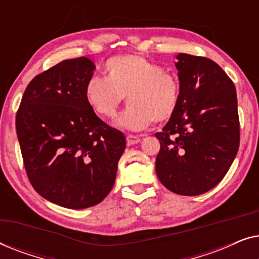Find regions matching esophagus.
I'll use <instances>...</instances> for the list:
<instances>
[{
  "label": "esophagus",
  "instance_id": "esophagus-1",
  "mask_svg": "<svg viewBox=\"0 0 259 259\" xmlns=\"http://www.w3.org/2000/svg\"><path fill=\"white\" fill-rule=\"evenodd\" d=\"M126 140H127V144H128V145H134V144L139 143L140 138L138 136H133V134H127Z\"/></svg>",
  "mask_w": 259,
  "mask_h": 259
}]
</instances>
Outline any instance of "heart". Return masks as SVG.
Wrapping results in <instances>:
<instances>
[{"instance_id":"heart-1","label":"heart","mask_w":259,"mask_h":259,"mask_svg":"<svg viewBox=\"0 0 259 259\" xmlns=\"http://www.w3.org/2000/svg\"><path fill=\"white\" fill-rule=\"evenodd\" d=\"M105 77L94 76L86 84V99L94 111L112 119L127 99L130 107L116 120L121 128L138 131L152 122L171 119L180 100V82L175 73L136 54L109 59Z\"/></svg>"}]
</instances>
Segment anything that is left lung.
I'll list each match as a JSON object with an SVG mask.
<instances>
[{"mask_svg": "<svg viewBox=\"0 0 259 259\" xmlns=\"http://www.w3.org/2000/svg\"><path fill=\"white\" fill-rule=\"evenodd\" d=\"M178 108L161 132L155 172L166 189L198 196L228 173L239 148V118L232 80L203 56H176Z\"/></svg>", "mask_w": 259, "mask_h": 259, "instance_id": "left-lung-1", "label": "left lung"}]
</instances>
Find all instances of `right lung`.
<instances>
[{
	"instance_id": "obj_1",
	"label": "right lung",
	"mask_w": 259,
	"mask_h": 259,
	"mask_svg": "<svg viewBox=\"0 0 259 259\" xmlns=\"http://www.w3.org/2000/svg\"><path fill=\"white\" fill-rule=\"evenodd\" d=\"M94 63L65 60L28 84L16 113V133L28 179L36 192L67 208L102 201L114 185L126 148L86 99Z\"/></svg>"
}]
</instances>
